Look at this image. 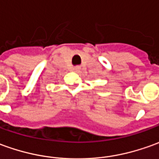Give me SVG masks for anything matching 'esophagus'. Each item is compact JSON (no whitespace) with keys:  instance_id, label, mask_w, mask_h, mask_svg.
I'll return each instance as SVG.
<instances>
[{"instance_id":"obj_1","label":"esophagus","mask_w":159,"mask_h":159,"mask_svg":"<svg viewBox=\"0 0 159 159\" xmlns=\"http://www.w3.org/2000/svg\"><path fill=\"white\" fill-rule=\"evenodd\" d=\"M72 70L74 71V72H79V71L80 70V66H73V67H72Z\"/></svg>"}]
</instances>
